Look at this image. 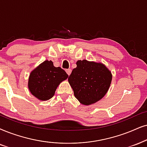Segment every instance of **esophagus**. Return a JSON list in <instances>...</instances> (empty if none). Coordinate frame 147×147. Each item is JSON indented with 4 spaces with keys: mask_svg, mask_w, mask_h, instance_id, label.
Returning a JSON list of instances; mask_svg holds the SVG:
<instances>
[{
    "mask_svg": "<svg viewBox=\"0 0 147 147\" xmlns=\"http://www.w3.org/2000/svg\"><path fill=\"white\" fill-rule=\"evenodd\" d=\"M71 69H70V68H68V69H66V73L68 74V75L69 76L70 75V73H71Z\"/></svg>",
    "mask_w": 147,
    "mask_h": 147,
    "instance_id": "obj_1",
    "label": "esophagus"
}]
</instances>
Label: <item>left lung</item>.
Returning a JSON list of instances; mask_svg holds the SVG:
<instances>
[{"mask_svg":"<svg viewBox=\"0 0 147 147\" xmlns=\"http://www.w3.org/2000/svg\"><path fill=\"white\" fill-rule=\"evenodd\" d=\"M112 75L101 63L78 60L68 77L74 95L81 104L90 105L102 99L110 87Z\"/></svg>","mask_w":147,"mask_h":147,"instance_id":"obj_1","label":"left lung"}]
</instances>
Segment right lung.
Segmentation results:
<instances>
[{"label": "right lung", "instance_id": "1", "mask_svg": "<svg viewBox=\"0 0 147 147\" xmlns=\"http://www.w3.org/2000/svg\"><path fill=\"white\" fill-rule=\"evenodd\" d=\"M68 77L62 68L55 67L51 61L46 60L30 75V92L40 100H49L54 96L58 85Z\"/></svg>", "mask_w": 147, "mask_h": 147}]
</instances>
